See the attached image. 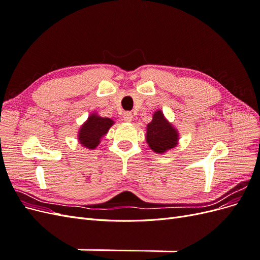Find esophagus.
<instances>
[{"label":"esophagus","mask_w":260,"mask_h":260,"mask_svg":"<svg viewBox=\"0 0 260 260\" xmlns=\"http://www.w3.org/2000/svg\"><path fill=\"white\" fill-rule=\"evenodd\" d=\"M132 118H133V115H132L131 112H125V113L123 114V120H124V121L130 122V121L132 120Z\"/></svg>","instance_id":"1"}]
</instances>
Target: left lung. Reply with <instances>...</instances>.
<instances>
[{"mask_svg": "<svg viewBox=\"0 0 260 260\" xmlns=\"http://www.w3.org/2000/svg\"><path fill=\"white\" fill-rule=\"evenodd\" d=\"M146 130V142L154 152L164 153L177 145L178 132L165 119L160 111L154 114Z\"/></svg>", "mask_w": 260, "mask_h": 260, "instance_id": "1", "label": "left lung"}]
</instances>
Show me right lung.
<instances>
[{"mask_svg": "<svg viewBox=\"0 0 260 260\" xmlns=\"http://www.w3.org/2000/svg\"><path fill=\"white\" fill-rule=\"evenodd\" d=\"M114 121L109 118L100 117L98 115H91L86 122L82 125L79 131L80 143L88 148H95L101 138L106 135Z\"/></svg>", "mask_w": 260, "mask_h": 260, "instance_id": "1", "label": "right lung"}]
</instances>
